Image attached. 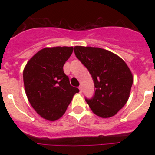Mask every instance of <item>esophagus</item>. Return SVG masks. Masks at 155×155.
<instances>
[{
    "instance_id": "1",
    "label": "esophagus",
    "mask_w": 155,
    "mask_h": 155,
    "mask_svg": "<svg viewBox=\"0 0 155 155\" xmlns=\"http://www.w3.org/2000/svg\"><path fill=\"white\" fill-rule=\"evenodd\" d=\"M79 89H80V93H82V87H81V86H80V87H79Z\"/></svg>"
}]
</instances>
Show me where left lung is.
<instances>
[{"label": "left lung", "instance_id": "8db88e82", "mask_svg": "<svg viewBox=\"0 0 155 155\" xmlns=\"http://www.w3.org/2000/svg\"><path fill=\"white\" fill-rule=\"evenodd\" d=\"M74 52L94 82L93 97L85 99L90 108L103 118L117 114L127 102L134 80L127 64L113 52L99 47L76 46Z\"/></svg>", "mask_w": 155, "mask_h": 155}]
</instances>
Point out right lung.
Listing matches in <instances>:
<instances>
[{"mask_svg":"<svg viewBox=\"0 0 155 155\" xmlns=\"http://www.w3.org/2000/svg\"><path fill=\"white\" fill-rule=\"evenodd\" d=\"M72 47H46L35 54L23 71L25 94L42 117L56 120L65 113L73 96L80 92L70 84L63 65Z\"/></svg>","mask_w":155,"mask_h":155,"instance_id":"obj_1","label":"right lung"}]
</instances>
